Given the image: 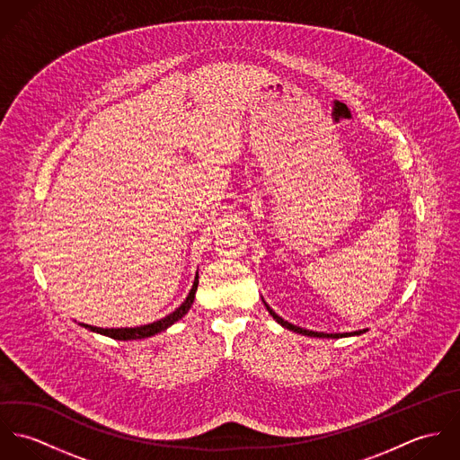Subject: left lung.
I'll list each match as a JSON object with an SVG mask.
<instances>
[{
	"instance_id": "obj_1",
	"label": "left lung",
	"mask_w": 460,
	"mask_h": 460,
	"mask_svg": "<svg viewBox=\"0 0 460 460\" xmlns=\"http://www.w3.org/2000/svg\"><path fill=\"white\" fill-rule=\"evenodd\" d=\"M265 308H267V312L272 315V319L278 323V324H281L283 328L290 329V331H294V332H299V334H305V336H317V338H343V336H350V334H361L363 331H354V332H336V334H328V332H317V331H310V329H303L299 328V326H294V324H290V323H287V321H283L279 315H276L267 305H265Z\"/></svg>"
}]
</instances>
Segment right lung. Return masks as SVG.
Here are the masks:
<instances>
[{"label": "right lung", "instance_id": "1", "mask_svg": "<svg viewBox=\"0 0 460 460\" xmlns=\"http://www.w3.org/2000/svg\"><path fill=\"white\" fill-rule=\"evenodd\" d=\"M197 287L198 274L197 278H195V283H193V288L190 290V296L186 297V301H184V303H182V305H181L173 314L166 315L164 319H161V321H157V323H152V324H146V326H139V328L104 329L95 328V326H88V324H81V326H83V328L90 329V331H95V332H101V334H106V336L115 338V340H141V338L154 336V334H157V332H161V331L170 328L172 324H175L179 319H182V317L190 312V308H191V305H193V301H195Z\"/></svg>", "mask_w": 460, "mask_h": 460}]
</instances>
